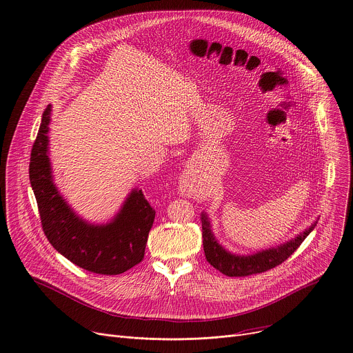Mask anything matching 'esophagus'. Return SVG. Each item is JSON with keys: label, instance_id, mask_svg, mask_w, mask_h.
<instances>
[{"label": "esophagus", "instance_id": "34e87169", "mask_svg": "<svg viewBox=\"0 0 353 353\" xmlns=\"http://www.w3.org/2000/svg\"><path fill=\"white\" fill-rule=\"evenodd\" d=\"M192 184H190V180H188V177H184L183 180H180V190H181V192H184V194H191V191H192Z\"/></svg>", "mask_w": 353, "mask_h": 353}]
</instances>
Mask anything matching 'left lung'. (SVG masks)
<instances>
[{"instance_id": "left-lung-1", "label": "left lung", "mask_w": 353, "mask_h": 353, "mask_svg": "<svg viewBox=\"0 0 353 353\" xmlns=\"http://www.w3.org/2000/svg\"><path fill=\"white\" fill-rule=\"evenodd\" d=\"M202 221V239H203V251L206 261L220 273L228 277H247L251 274H258L268 272L284 261H287L309 236L314 228V221L309 228L285 244H281L276 248H269L252 255H236L225 251L214 239L210 230V221L208 214L203 212L201 214Z\"/></svg>"}]
</instances>
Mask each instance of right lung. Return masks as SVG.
I'll return each mask as SVG.
<instances>
[{
  "mask_svg": "<svg viewBox=\"0 0 353 353\" xmlns=\"http://www.w3.org/2000/svg\"><path fill=\"white\" fill-rule=\"evenodd\" d=\"M50 117L51 105L43 113L29 165L46 237L61 255L84 270L103 276L122 274L143 261L155 209L143 191L134 188L109 223L91 224L79 217L52 181L47 136Z\"/></svg>",
  "mask_w": 353,
  "mask_h": 353,
  "instance_id": "right-lung-1",
  "label": "right lung"
}]
</instances>
